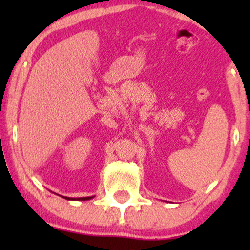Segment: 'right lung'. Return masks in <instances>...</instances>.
<instances>
[{"label":"right lung","mask_w":250,"mask_h":250,"mask_svg":"<svg viewBox=\"0 0 250 250\" xmlns=\"http://www.w3.org/2000/svg\"><path fill=\"white\" fill-rule=\"evenodd\" d=\"M65 200H74V199H70V197H64ZM90 199H93V196L91 197H79V199H75V200H81V201H85V200H90Z\"/></svg>","instance_id":"obj_1"}]
</instances>
